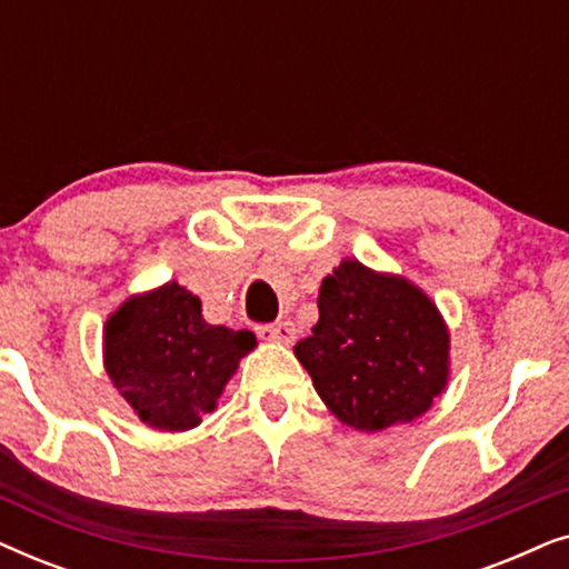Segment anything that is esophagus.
Instances as JSON below:
<instances>
[{"label": "esophagus", "instance_id": "34e87169", "mask_svg": "<svg viewBox=\"0 0 569 569\" xmlns=\"http://www.w3.org/2000/svg\"><path fill=\"white\" fill-rule=\"evenodd\" d=\"M295 326L290 321H277V323H267L259 326V337L269 339V341H279V345H292L295 341Z\"/></svg>", "mask_w": 569, "mask_h": 569}]
</instances>
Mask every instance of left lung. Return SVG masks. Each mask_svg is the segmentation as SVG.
I'll list each match as a JSON object with an SVG mask.
<instances>
[{"label": "left lung", "mask_w": 569, "mask_h": 569, "mask_svg": "<svg viewBox=\"0 0 569 569\" xmlns=\"http://www.w3.org/2000/svg\"><path fill=\"white\" fill-rule=\"evenodd\" d=\"M326 407L355 430L411 422L448 383V329L407 279L341 261L323 279L313 333L295 345Z\"/></svg>", "instance_id": "left-lung-1"}]
</instances>
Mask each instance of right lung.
Segmentation results:
<instances>
[{"instance_id":"obj_1","label":"right lung","mask_w":569,"mask_h":569,"mask_svg":"<svg viewBox=\"0 0 569 569\" xmlns=\"http://www.w3.org/2000/svg\"><path fill=\"white\" fill-rule=\"evenodd\" d=\"M251 331L201 318V302L178 282L129 298L106 323V370L129 407L154 430L181 432L212 411Z\"/></svg>"}]
</instances>
